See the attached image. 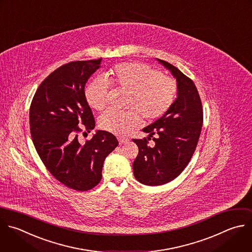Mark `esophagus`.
Masks as SVG:
<instances>
[{
  "label": "esophagus",
  "instance_id": "esophagus-1",
  "mask_svg": "<svg viewBox=\"0 0 252 252\" xmlns=\"http://www.w3.org/2000/svg\"><path fill=\"white\" fill-rule=\"evenodd\" d=\"M119 142H120V144H124V143H126L129 139L128 138H126V137H123V136H120L119 138Z\"/></svg>",
  "mask_w": 252,
  "mask_h": 252
}]
</instances>
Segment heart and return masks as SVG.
Here are the masks:
<instances>
[{"mask_svg": "<svg viewBox=\"0 0 252 252\" xmlns=\"http://www.w3.org/2000/svg\"><path fill=\"white\" fill-rule=\"evenodd\" d=\"M117 88L128 92L126 112L110 110L99 119L102 129L118 135L128 133L140 123L141 117L155 121L165 115L173 105L177 95V83L162 72L137 62L119 64L105 74ZM109 82L98 77L88 84L85 96L89 105L97 110H104L109 103Z\"/></svg>", "mask_w": 252, "mask_h": 252, "instance_id": "1", "label": "heart"}]
</instances>
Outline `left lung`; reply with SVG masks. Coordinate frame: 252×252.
Masks as SVG:
<instances>
[{
	"label": "left lung",
	"mask_w": 252,
	"mask_h": 252,
	"mask_svg": "<svg viewBox=\"0 0 252 252\" xmlns=\"http://www.w3.org/2000/svg\"><path fill=\"white\" fill-rule=\"evenodd\" d=\"M157 60L176 78L178 92L167 113L142 129L148 137L132 139L138 146L132 164L134 177L148 186L166 184L181 174L195 152L203 126L202 102L194 82L172 64ZM151 138L154 147L148 145Z\"/></svg>",
	"instance_id": "left-lung-1"
}]
</instances>
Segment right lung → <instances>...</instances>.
<instances>
[{"label":"right lung","mask_w":252,"mask_h":252,"mask_svg":"<svg viewBox=\"0 0 252 252\" xmlns=\"http://www.w3.org/2000/svg\"><path fill=\"white\" fill-rule=\"evenodd\" d=\"M101 61H72L54 70L37 88L30 109L31 134L41 161L54 178L76 191L100 183L104 161L119 144L106 130H97L85 143L78 140L79 132L95 127L84 89Z\"/></svg>","instance_id":"obj_1"}]
</instances>
